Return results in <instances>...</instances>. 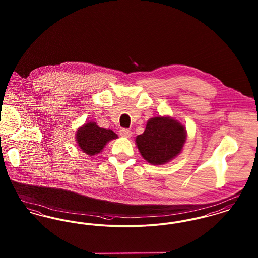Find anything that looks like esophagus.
<instances>
[{
	"label": "esophagus",
	"instance_id": "esophagus-1",
	"mask_svg": "<svg viewBox=\"0 0 258 258\" xmlns=\"http://www.w3.org/2000/svg\"><path fill=\"white\" fill-rule=\"evenodd\" d=\"M120 135H122L123 137H131L133 133H132V131H130L127 128H122V130H120Z\"/></svg>",
	"mask_w": 258,
	"mask_h": 258
}]
</instances>
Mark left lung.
Masks as SVG:
<instances>
[{"label":"left lung","instance_id":"obj_1","mask_svg":"<svg viewBox=\"0 0 258 258\" xmlns=\"http://www.w3.org/2000/svg\"><path fill=\"white\" fill-rule=\"evenodd\" d=\"M186 141V130L178 120L169 116L153 117L135 144L142 158L153 165H161L175 159Z\"/></svg>","mask_w":258,"mask_h":258}]
</instances>
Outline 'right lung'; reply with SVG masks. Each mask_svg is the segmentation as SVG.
I'll list each match as a JSON object with an SVG mask.
<instances>
[{"mask_svg": "<svg viewBox=\"0 0 258 258\" xmlns=\"http://www.w3.org/2000/svg\"><path fill=\"white\" fill-rule=\"evenodd\" d=\"M116 138H118V135L112 130L99 127L97 123L92 121L77 128L75 135L78 147L91 157L102 152L105 145Z\"/></svg>", "mask_w": 258, "mask_h": 258, "instance_id": "1", "label": "right lung"}]
</instances>
